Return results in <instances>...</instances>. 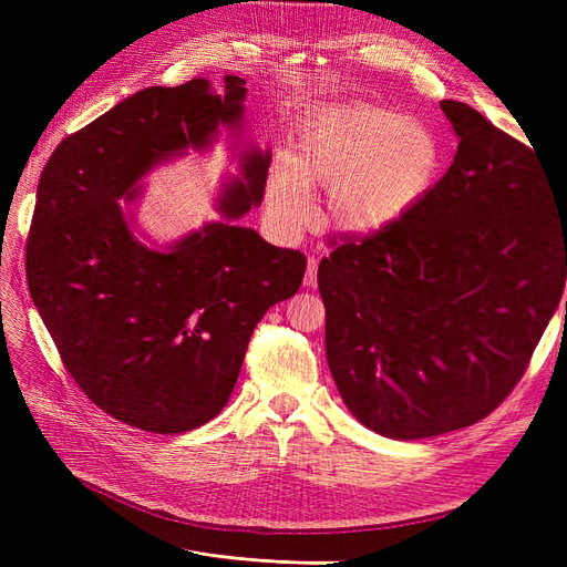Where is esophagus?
Segmentation results:
<instances>
[{
	"mask_svg": "<svg viewBox=\"0 0 567 567\" xmlns=\"http://www.w3.org/2000/svg\"><path fill=\"white\" fill-rule=\"evenodd\" d=\"M317 269H319V262L315 260V257H310V260H307V271H305V286H317Z\"/></svg>",
	"mask_w": 567,
	"mask_h": 567,
	"instance_id": "34e87169",
	"label": "esophagus"
}]
</instances>
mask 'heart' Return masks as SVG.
<instances>
[{"label": "heart", "mask_w": 567, "mask_h": 567, "mask_svg": "<svg viewBox=\"0 0 567 567\" xmlns=\"http://www.w3.org/2000/svg\"><path fill=\"white\" fill-rule=\"evenodd\" d=\"M442 169L437 134L379 106H342L300 127L286 165L274 167L265 203L274 225L293 234L310 219V194L329 188L323 221L371 236L388 229L431 194Z\"/></svg>", "instance_id": "b5f03b06"}]
</instances>
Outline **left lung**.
Here are the masks:
<instances>
[{
	"label": "left lung",
	"mask_w": 567,
	"mask_h": 567,
	"mask_svg": "<svg viewBox=\"0 0 567 567\" xmlns=\"http://www.w3.org/2000/svg\"><path fill=\"white\" fill-rule=\"evenodd\" d=\"M440 109L458 136L444 177L388 229L333 241L317 271L340 398L392 440L492 414L523 379L567 274V188L558 198L537 148L461 101Z\"/></svg>",
	"instance_id": "1"
}]
</instances>
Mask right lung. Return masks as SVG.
<instances>
[{
	"mask_svg": "<svg viewBox=\"0 0 567 567\" xmlns=\"http://www.w3.org/2000/svg\"><path fill=\"white\" fill-rule=\"evenodd\" d=\"M246 80L217 92L196 78L146 87L65 140L38 184L25 246L32 302L65 371L99 409L148 433L175 435L215 419L241 371L252 329L302 284L300 250L238 225L262 203L269 151L241 156L219 198L221 221L151 250L120 198L148 169L241 127Z\"/></svg>",
	"mask_w": 567,
	"mask_h": 567,
	"instance_id": "right-lung-1",
	"label": "right lung"
}]
</instances>
